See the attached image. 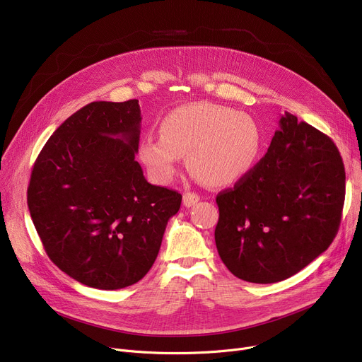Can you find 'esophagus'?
Masks as SVG:
<instances>
[{"instance_id": "1", "label": "esophagus", "mask_w": 362, "mask_h": 362, "mask_svg": "<svg viewBox=\"0 0 362 362\" xmlns=\"http://www.w3.org/2000/svg\"><path fill=\"white\" fill-rule=\"evenodd\" d=\"M199 201V197L194 192H185L183 194V205L185 206H192Z\"/></svg>"}]
</instances>
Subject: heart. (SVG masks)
I'll use <instances>...</instances> for the list:
<instances>
[{
	"mask_svg": "<svg viewBox=\"0 0 362 362\" xmlns=\"http://www.w3.org/2000/svg\"><path fill=\"white\" fill-rule=\"evenodd\" d=\"M160 137L145 136L138 148L152 179L168 183L177 173L180 157H186L192 176L216 187L248 175L262 144L261 129L252 116L211 103L170 111L160 123Z\"/></svg>",
	"mask_w": 362,
	"mask_h": 362,
	"instance_id": "b5f03b06",
	"label": "heart"
}]
</instances>
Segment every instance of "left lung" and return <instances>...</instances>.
<instances>
[{
	"label": "left lung",
	"instance_id": "obj_1",
	"mask_svg": "<svg viewBox=\"0 0 362 362\" xmlns=\"http://www.w3.org/2000/svg\"><path fill=\"white\" fill-rule=\"evenodd\" d=\"M216 202L226 267L251 283L281 281L333 242L345 202L344 161L327 135L284 112L267 154Z\"/></svg>",
	"mask_w": 362,
	"mask_h": 362
}]
</instances>
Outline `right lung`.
<instances>
[{
  "label": "right lung",
  "mask_w": 362,
  "mask_h": 362,
  "mask_svg": "<svg viewBox=\"0 0 362 362\" xmlns=\"http://www.w3.org/2000/svg\"><path fill=\"white\" fill-rule=\"evenodd\" d=\"M138 100L95 101L47 141L28 187V206L49 259L89 288L139 281L154 264L182 195L146 182Z\"/></svg>",
  "instance_id": "1"
}]
</instances>
